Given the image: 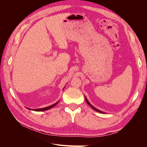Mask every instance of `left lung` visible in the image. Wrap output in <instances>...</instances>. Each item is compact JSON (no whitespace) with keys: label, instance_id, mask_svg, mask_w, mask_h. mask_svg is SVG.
Wrapping results in <instances>:
<instances>
[{"label":"left lung","instance_id":"1","mask_svg":"<svg viewBox=\"0 0 147 147\" xmlns=\"http://www.w3.org/2000/svg\"><path fill=\"white\" fill-rule=\"evenodd\" d=\"M85 99H86V102H87V104H88L89 105H90L91 108H92V109H93V110H94L95 111H96V112H99V113H103V112H101V111H100V110H99L98 109H96L95 107H93V106H92V105L90 103V102H89L88 101V100L86 99V98H85Z\"/></svg>","mask_w":147,"mask_h":147}]
</instances>
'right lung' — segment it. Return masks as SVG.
Instances as JSON below:
<instances>
[{
	"instance_id": "right-lung-1",
	"label": "right lung",
	"mask_w": 147,
	"mask_h": 147,
	"mask_svg": "<svg viewBox=\"0 0 147 147\" xmlns=\"http://www.w3.org/2000/svg\"><path fill=\"white\" fill-rule=\"evenodd\" d=\"M57 103H58V102H56V103H55V104H53V105H51V106L48 107L43 108V109H35V111H37V112H43V111H45V110H49V109H50L53 108V107H55Z\"/></svg>"
}]
</instances>
